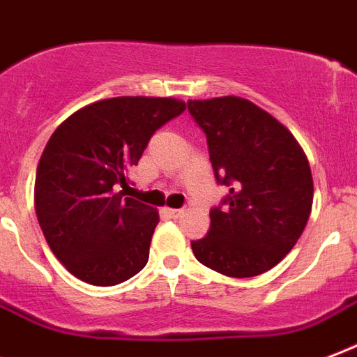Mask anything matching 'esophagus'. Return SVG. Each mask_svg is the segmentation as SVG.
I'll list each match as a JSON object with an SVG mask.
<instances>
[{"label":"esophagus","mask_w":357,"mask_h":357,"mask_svg":"<svg viewBox=\"0 0 357 357\" xmlns=\"http://www.w3.org/2000/svg\"><path fill=\"white\" fill-rule=\"evenodd\" d=\"M171 218H181L184 214V208H167L165 210Z\"/></svg>","instance_id":"34e87169"}]
</instances>
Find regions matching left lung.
Masks as SVG:
<instances>
[{
	"mask_svg": "<svg viewBox=\"0 0 357 357\" xmlns=\"http://www.w3.org/2000/svg\"><path fill=\"white\" fill-rule=\"evenodd\" d=\"M206 134L223 206L210 210L208 234L193 240L201 264L229 278L268 272L294 248L313 206V176L296 137L240 96L188 100Z\"/></svg>",
	"mask_w": 357,
	"mask_h": 357,
	"instance_id": "1",
	"label": "left lung"
}]
</instances>
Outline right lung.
Instances as JSON below:
<instances>
[{
	"instance_id": "add662e5",
	"label": "right lung",
	"mask_w": 357,
	"mask_h": 357,
	"mask_svg": "<svg viewBox=\"0 0 357 357\" xmlns=\"http://www.w3.org/2000/svg\"><path fill=\"white\" fill-rule=\"evenodd\" d=\"M186 109L176 98L93 102L55 128L35 178V212L50 250L78 279L112 287L143 270L158 210L123 197L149 139Z\"/></svg>"
}]
</instances>
